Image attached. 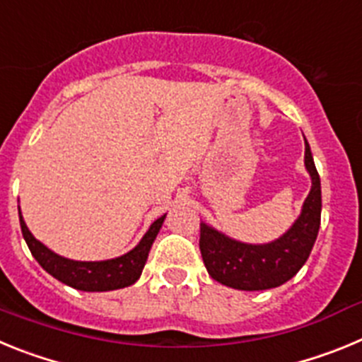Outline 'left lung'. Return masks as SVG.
Listing matches in <instances>:
<instances>
[{
	"label": "left lung",
	"mask_w": 362,
	"mask_h": 362,
	"mask_svg": "<svg viewBox=\"0 0 362 362\" xmlns=\"http://www.w3.org/2000/svg\"><path fill=\"white\" fill-rule=\"evenodd\" d=\"M305 166L312 190L292 228L267 245H246L201 223L199 250L217 283L238 290H268L292 279L306 263L321 225V181L305 139Z\"/></svg>",
	"instance_id": "1"
}]
</instances>
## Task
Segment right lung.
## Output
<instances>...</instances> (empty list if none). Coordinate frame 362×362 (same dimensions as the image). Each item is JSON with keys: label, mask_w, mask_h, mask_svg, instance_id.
Segmentation results:
<instances>
[{"label": "right lung", "mask_w": 362, "mask_h": 362, "mask_svg": "<svg viewBox=\"0 0 362 362\" xmlns=\"http://www.w3.org/2000/svg\"><path fill=\"white\" fill-rule=\"evenodd\" d=\"M163 221H165V216L153 221L139 245L121 257L108 259V261H72V259L54 254L43 243L37 241L27 228L21 212H19L21 232L28 245V250L36 257L37 263L57 281H62L76 290H83V292H108V290L124 288V286L136 283L145 268L148 252L159 228H161Z\"/></svg>", "instance_id": "right-lung-1"}]
</instances>
